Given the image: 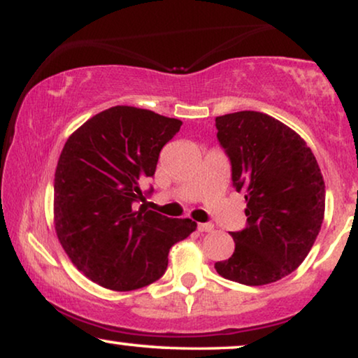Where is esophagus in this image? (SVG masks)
Instances as JSON below:
<instances>
[{
	"instance_id": "34e87169",
	"label": "esophagus",
	"mask_w": 358,
	"mask_h": 358,
	"mask_svg": "<svg viewBox=\"0 0 358 358\" xmlns=\"http://www.w3.org/2000/svg\"><path fill=\"white\" fill-rule=\"evenodd\" d=\"M197 229L200 233H212L213 231V224L212 223H199Z\"/></svg>"
}]
</instances>
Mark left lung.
Wrapping results in <instances>:
<instances>
[{"label":"left lung","instance_id":"8db88e82","mask_svg":"<svg viewBox=\"0 0 358 358\" xmlns=\"http://www.w3.org/2000/svg\"><path fill=\"white\" fill-rule=\"evenodd\" d=\"M217 140L246 199V227L231 231L233 256L215 262L220 275L266 285L292 273L310 252L324 218V180L315 155L282 122L243 110L215 119Z\"/></svg>","mask_w":358,"mask_h":358}]
</instances>
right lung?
I'll list each match as a JSON object with an SVG mask.
<instances>
[{"label":"right lung","mask_w":358,"mask_h":358,"mask_svg":"<svg viewBox=\"0 0 358 358\" xmlns=\"http://www.w3.org/2000/svg\"><path fill=\"white\" fill-rule=\"evenodd\" d=\"M182 122L115 106L66 140L53 184L55 229L71 262L92 282L117 292L163 277L173 244L195 231L189 218L146 208L159 151Z\"/></svg>","instance_id":"1"}]
</instances>
